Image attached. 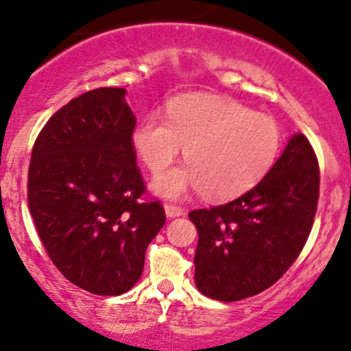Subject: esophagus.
I'll list each match as a JSON object with an SVG mask.
<instances>
[{"label":"esophagus","mask_w":351,"mask_h":351,"mask_svg":"<svg viewBox=\"0 0 351 351\" xmlns=\"http://www.w3.org/2000/svg\"><path fill=\"white\" fill-rule=\"evenodd\" d=\"M165 212H166V215L169 217V219H173V217L183 215V208H182V206L173 205V204H166L165 205Z\"/></svg>","instance_id":"34e87169"}]
</instances>
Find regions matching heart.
Instances as JSON below:
<instances>
[{"label":"heart","instance_id":"obj_1","mask_svg":"<svg viewBox=\"0 0 351 351\" xmlns=\"http://www.w3.org/2000/svg\"><path fill=\"white\" fill-rule=\"evenodd\" d=\"M136 153L151 173L165 171L185 147L186 168L165 173L154 190L176 198L202 190L212 200L243 193L271 169L282 145L274 117L217 95L173 99L166 121L147 116L132 132Z\"/></svg>","mask_w":351,"mask_h":351}]
</instances>
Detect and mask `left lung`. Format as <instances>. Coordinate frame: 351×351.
I'll return each mask as SVG.
<instances>
[{
  "instance_id": "1",
  "label": "left lung",
  "mask_w": 351,
  "mask_h": 351,
  "mask_svg": "<svg viewBox=\"0 0 351 351\" xmlns=\"http://www.w3.org/2000/svg\"><path fill=\"white\" fill-rule=\"evenodd\" d=\"M318 198V158L296 134L256 186L228 204L191 210L198 291L230 302L278 282L308 241Z\"/></svg>"
}]
</instances>
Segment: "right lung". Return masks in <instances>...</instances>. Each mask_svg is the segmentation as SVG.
Instances as JSON below:
<instances>
[{"instance_id":"1","label":"right lung","mask_w":351,"mask_h":351,"mask_svg":"<svg viewBox=\"0 0 351 351\" xmlns=\"http://www.w3.org/2000/svg\"><path fill=\"white\" fill-rule=\"evenodd\" d=\"M124 94L94 88L58 109L28 168V208L51 263L97 296H119L138 282L166 220L136 165V117Z\"/></svg>"}]
</instances>
